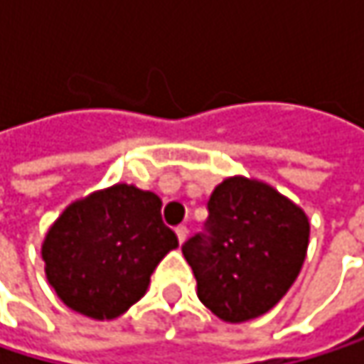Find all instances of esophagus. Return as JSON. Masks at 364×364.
I'll list each match as a JSON object with an SVG mask.
<instances>
[{"label": "esophagus", "instance_id": "34e87169", "mask_svg": "<svg viewBox=\"0 0 364 364\" xmlns=\"http://www.w3.org/2000/svg\"><path fill=\"white\" fill-rule=\"evenodd\" d=\"M175 234H177L179 242H185V238H187V228H185V225H177V228H175Z\"/></svg>", "mask_w": 364, "mask_h": 364}]
</instances>
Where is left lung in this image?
<instances>
[{
	"instance_id": "1",
	"label": "left lung",
	"mask_w": 364,
	"mask_h": 364,
	"mask_svg": "<svg viewBox=\"0 0 364 364\" xmlns=\"http://www.w3.org/2000/svg\"><path fill=\"white\" fill-rule=\"evenodd\" d=\"M204 230L181 247L200 301L225 323L272 310L295 282L310 238L306 213L265 183L232 177L208 198Z\"/></svg>"
}]
</instances>
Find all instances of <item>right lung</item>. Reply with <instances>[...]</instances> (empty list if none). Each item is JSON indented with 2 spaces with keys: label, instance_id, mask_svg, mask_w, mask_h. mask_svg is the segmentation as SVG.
<instances>
[{
  "label": "right lung",
  "instance_id": "add662e5",
  "mask_svg": "<svg viewBox=\"0 0 364 364\" xmlns=\"http://www.w3.org/2000/svg\"><path fill=\"white\" fill-rule=\"evenodd\" d=\"M160 198L117 183L73 202L41 247L46 276L71 310L109 321L136 304L164 255L179 247Z\"/></svg>",
  "mask_w": 364,
  "mask_h": 364
}]
</instances>
